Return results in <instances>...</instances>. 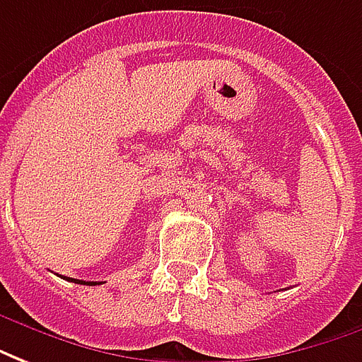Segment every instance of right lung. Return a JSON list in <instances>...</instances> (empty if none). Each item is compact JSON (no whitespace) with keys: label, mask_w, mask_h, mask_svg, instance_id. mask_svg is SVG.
I'll return each mask as SVG.
<instances>
[{"label":"right lung","mask_w":362,"mask_h":362,"mask_svg":"<svg viewBox=\"0 0 362 362\" xmlns=\"http://www.w3.org/2000/svg\"><path fill=\"white\" fill-rule=\"evenodd\" d=\"M64 279H68V276H64ZM68 281H74V283H81V284H89V286H93V284H99V283H86V281H78V279H68Z\"/></svg>","instance_id":"right-lung-1"}]
</instances>
